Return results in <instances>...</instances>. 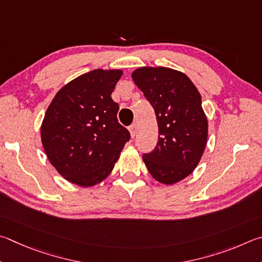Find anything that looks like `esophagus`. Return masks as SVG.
Wrapping results in <instances>:
<instances>
[{
  "label": "esophagus",
  "mask_w": 262,
  "mask_h": 262,
  "mask_svg": "<svg viewBox=\"0 0 262 262\" xmlns=\"http://www.w3.org/2000/svg\"><path fill=\"white\" fill-rule=\"evenodd\" d=\"M128 131H130L131 137H135L136 134H137V124H136V123L131 124V125L128 126Z\"/></svg>",
  "instance_id": "34e87169"
}]
</instances>
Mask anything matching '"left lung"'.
<instances>
[{"label":"left lung","instance_id":"1","mask_svg":"<svg viewBox=\"0 0 262 262\" xmlns=\"http://www.w3.org/2000/svg\"><path fill=\"white\" fill-rule=\"evenodd\" d=\"M132 79L152 104L159 126L158 144L144 153V162L158 182L175 184L194 170L206 147L208 123L200 93L189 77L169 68H139Z\"/></svg>","mask_w":262,"mask_h":262}]
</instances>
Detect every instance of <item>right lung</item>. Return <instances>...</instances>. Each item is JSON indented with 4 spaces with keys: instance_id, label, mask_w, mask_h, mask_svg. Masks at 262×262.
Masks as SVG:
<instances>
[{
    "instance_id": "add662e5",
    "label": "right lung",
    "mask_w": 262,
    "mask_h": 262,
    "mask_svg": "<svg viewBox=\"0 0 262 262\" xmlns=\"http://www.w3.org/2000/svg\"><path fill=\"white\" fill-rule=\"evenodd\" d=\"M121 70H93L63 86L46 112L41 141L67 181L93 186L112 172L130 132L118 123L112 93Z\"/></svg>"
}]
</instances>
